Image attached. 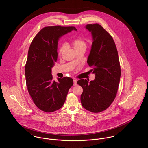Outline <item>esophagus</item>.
I'll return each mask as SVG.
<instances>
[{"mask_svg": "<svg viewBox=\"0 0 148 148\" xmlns=\"http://www.w3.org/2000/svg\"><path fill=\"white\" fill-rule=\"evenodd\" d=\"M73 82H74V86H75L77 84V81L76 79H74Z\"/></svg>", "mask_w": 148, "mask_h": 148, "instance_id": "obj_1", "label": "esophagus"}]
</instances>
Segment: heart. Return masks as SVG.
<instances>
[{
  "label": "heart",
  "mask_w": 148,
  "mask_h": 148,
  "mask_svg": "<svg viewBox=\"0 0 148 148\" xmlns=\"http://www.w3.org/2000/svg\"><path fill=\"white\" fill-rule=\"evenodd\" d=\"M72 46L75 51L77 50L81 49H85L86 48V43L83 39L77 38L73 41ZM65 45L63 44L59 49V53L60 54H61L62 53V52L65 49Z\"/></svg>",
  "instance_id": "heart-1"
}]
</instances>
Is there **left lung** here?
I'll return each instance as SVG.
<instances>
[{
  "label": "left lung",
  "instance_id": "obj_1",
  "mask_svg": "<svg viewBox=\"0 0 148 148\" xmlns=\"http://www.w3.org/2000/svg\"><path fill=\"white\" fill-rule=\"evenodd\" d=\"M92 33L93 42L87 63L95 79H80L77 83L83 89L82 105L93 113H100L112 104L118 90L121 68L118 50L111 35L99 24L85 27Z\"/></svg>",
  "mask_w": 148,
  "mask_h": 148
}]
</instances>
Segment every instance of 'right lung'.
I'll use <instances>...</instances> for the list:
<instances>
[{
	"label": "right lung",
	"instance_id": "1",
	"mask_svg": "<svg viewBox=\"0 0 148 148\" xmlns=\"http://www.w3.org/2000/svg\"><path fill=\"white\" fill-rule=\"evenodd\" d=\"M74 27L49 26L41 29L30 45L25 66L28 91L34 103L39 109L51 113L60 109L65 101L69 89L73 85L69 77L53 80L51 68L58 58L59 38Z\"/></svg>",
	"mask_w": 148,
	"mask_h": 148
}]
</instances>
